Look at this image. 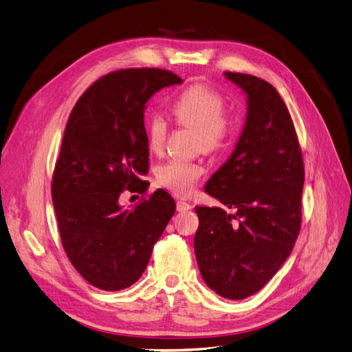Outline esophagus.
Masks as SVG:
<instances>
[{"label":"esophagus","instance_id":"34e87169","mask_svg":"<svg viewBox=\"0 0 352 352\" xmlns=\"http://www.w3.org/2000/svg\"><path fill=\"white\" fill-rule=\"evenodd\" d=\"M192 208V206L189 202H186V201H177V210L178 211H187V210H190Z\"/></svg>","mask_w":352,"mask_h":352}]
</instances>
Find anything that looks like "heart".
Listing matches in <instances>:
<instances>
[{"label": "heart", "mask_w": 352, "mask_h": 352, "mask_svg": "<svg viewBox=\"0 0 352 352\" xmlns=\"http://www.w3.org/2000/svg\"><path fill=\"white\" fill-rule=\"evenodd\" d=\"M225 96L217 88L195 84L179 93L170 109L175 120L186 127L198 130L199 145L207 151L223 148L231 142L240 127V112L226 109ZM168 120L162 113H154L146 122V141L153 151H160L166 142ZM204 174L198 162L173 159L157 168V182L165 189L177 195H189Z\"/></svg>", "instance_id": "obj_1"}]
</instances>
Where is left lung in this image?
I'll return each instance as SVG.
<instances>
[{"label":"left lung","mask_w":352,"mask_h":352,"mask_svg":"<svg viewBox=\"0 0 352 352\" xmlns=\"http://www.w3.org/2000/svg\"><path fill=\"white\" fill-rule=\"evenodd\" d=\"M248 94V120L231 157L206 192L225 207H195V253L208 288L243 300L288 259L301 228L303 154L287 104L267 80L225 72Z\"/></svg>","instance_id":"left-lung-1"}]
</instances>
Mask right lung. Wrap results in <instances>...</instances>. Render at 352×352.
I'll use <instances>...</instances> for the list:
<instances>
[{
    "label": "right lung",
    "mask_w": 352,
    "mask_h": 352,
    "mask_svg": "<svg viewBox=\"0 0 352 352\" xmlns=\"http://www.w3.org/2000/svg\"><path fill=\"white\" fill-rule=\"evenodd\" d=\"M182 78L165 69H121L79 97L64 130L52 175V201L65 255L93 287L133 285L175 211L168 192L146 193L148 141L144 109L150 97ZM124 190L141 192L132 210L118 206Z\"/></svg>",
    "instance_id": "add662e5"
}]
</instances>
